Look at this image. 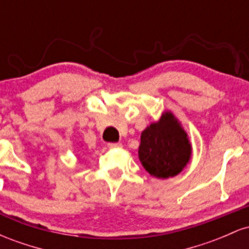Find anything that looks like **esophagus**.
I'll return each instance as SVG.
<instances>
[{"label": "esophagus", "mask_w": 249, "mask_h": 249, "mask_svg": "<svg viewBox=\"0 0 249 249\" xmlns=\"http://www.w3.org/2000/svg\"><path fill=\"white\" fill-rule=\"evenodd\" d=\"M123 146V145L121 144V142H108L107 144V147L110 148H121Z\"/></svg>", "instance_id": "34e87169"}]
</instances>
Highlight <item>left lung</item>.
I'll list each match as a JSON object with an SVG mask.
<instances>
[{"instance_id":"left-lung-1","label":"left lung","mask_w":249,"mask_h":249,"mask_svg":"<svg viewBox=\"0 0 249 249\" xmlns=\"http://www.w3.org/2000/svg\"><path fill=\"white\" fill-rule=\"evenodd\" d=\"M192 145L172 112L166 111L158 122L142 132L139 160L151 176L159 179L176 177L188 164Z\"/></svg>"}]
</instances>
